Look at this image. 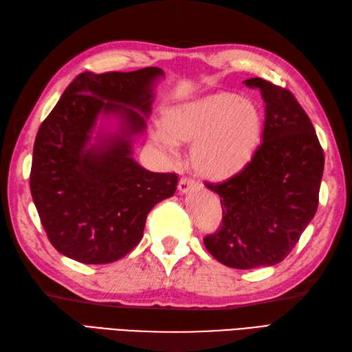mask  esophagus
Listing matches in <instances>:
<instances>
[{
	"instance_id": "34e87169",
	"label": "esophagus",
	"mask_w": 352,
	"mask_h": 352,
	"mask_svg": "<svg viewBox=\"0 0 352 352\" xmlns=\"http://www.w3.org/2000/svg\"><path fill=\"white\" fill-rule=\"evenodd\" d=\"M195 186H197V184L192 181V179H190V177H182L181 181H179V185H177L179 191H181L182 194L191 192L192 190H195Z\"/></svg>"
}]
</instances>
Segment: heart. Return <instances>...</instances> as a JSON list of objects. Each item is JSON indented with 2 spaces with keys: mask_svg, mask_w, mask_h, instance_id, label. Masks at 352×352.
<instances>
[{
  "mask_svg": "<svg viewBox=\"0 0 352 352\" xmlns=\"http://www.w3.org/2000/svg\"><path fill=\"white\" fill-rule=\"evenodd\" d=\"M164 130L151 134L153 146L168 160L177 157V143L192 144L197 173L226 181L254 158L261 139L263 116L254 101L233 92H217L168 109Z\"/></svg>",
  "mask_w": 352,
  "mask_h": 352,
  "instance_id": "heart-1",
  "label": "heart"
}]
</instances>
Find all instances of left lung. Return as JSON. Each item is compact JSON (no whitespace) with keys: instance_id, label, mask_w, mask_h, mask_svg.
Returning <instances> with one entry per match:
<instances>
[{"instance_id":"8db88e82","label":"left lung","mask_w":352,"mask_h":352,"mask_svg":"<svg viewBox=\"0 0 352 352\" xmlns=\"http://www.w3.org/2000/svg\"><path fill=\"white\" fill-rule=\"evenodd\" d=\"M243 83L265 102L263 143L237 175L206 182L221 197L222 224L204 246L219 263L246 270L280 263L298 242L318 209L324 152L288 89L260 77Z\"/></svg>"}]
</instances>
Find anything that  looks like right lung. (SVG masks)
I'll list each match as a JSON object with an SVG mask.
<instances>
[{
  "instance_id": "obj_1",
  "label": "right lung",
  "mask_w": 352,
  "mask_h": 352,
  "mask_svg": "<svg viewBox=\"0 0 352 352\" xmlns=\"http://www.w3.org/2000/svg\"><path fill=\"white\" fill-rule=\"evenodd\" d=\"M164 72L80 73L43 121L34 143L30 186L50 243L85 264L121 260L143 237L148 213L175 194L177 175L153 173L133 158L146 130L153 83ZM98 117H115L99 132Z\"/></svg>"
}]
</instances>
